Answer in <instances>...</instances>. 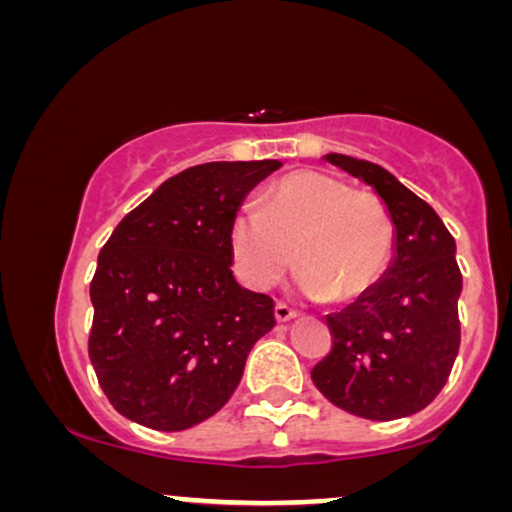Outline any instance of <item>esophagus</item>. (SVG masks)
<instances>
[{"label": "esophagus", "mask_w": 512, "mask_h": 512, "mask_svg": "<svg viewBox=\"0 0 512 512\" xmlns=\"http://www.w3.org/2000/svg\"><path fill=\"white\" fill-rule=\"evenodd\" d=\"M296 315H298L296 310L289 308V305H286L284 301H276V305H274V317H276V320H279V322H289Z\"/></svg>", "instance_id": "obj_1"}]
</instances>
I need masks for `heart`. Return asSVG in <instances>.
<instances>
[{"instance_id": "obj_1", "label": "heart", "mask_w": 512, "mask_h": 512, "mask_svg": "<svg viewBox=\"0 0 512 512\" xmlns=\"http://www.w3.org/2000/svg\"><path fill=\"white\" fill-rule=\"evenodd\" d=\"M392 248L395 223L383 199L313 168L276 180L262 209L243 207L231 223L233 267L255 291L279 284L296 252L305 296L351 301L378 284Z\"/></svg>"}]
</instances>
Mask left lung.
<instances>
[{"label":"left lung","instance_id":"8db88e82","mask_svg":"<svg viewBox=\"0 0 512 512\" xmlns=\"http://www.w3.org/2000/svg\"><path fill=\"white\" fill-rule=\"evenodd\" d=\"M325 158L383 199L395 223V260L356 303L327 315L332 349L310 375L349 414L402 419L436 399L460 349L455 238L433 207L383 166L344 154Z\"/></svg>","mask_w":512,"mask_h":512}]
</instances>
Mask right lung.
Masks as SVG:
<instances>
[{
	"instance_id": "right-lung-1",
	"label": "right lung",
	"mask_w": 512,
	"mask_h": 512,
	"mask_svg": "<svg viewBox=\"0 0 512 512\" xmlns=\"http://www.w3.org/2000/svg\"><path fill=\"white\" fill-rule=\"evenodd\" d=\"M279 161H214L163 182L117 223L91 279L88 356L129 421L185 431L214 416L274 327V301L238 286L231 223Z\"/></svg>"
}]
</instances>
